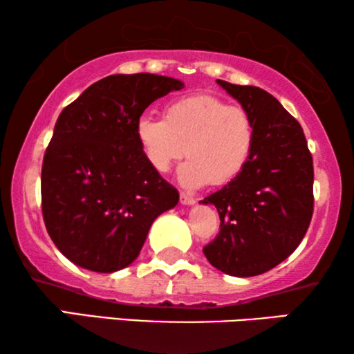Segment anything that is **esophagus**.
Listing matches in <instances>:
<instances>
[{
    "mask_svg": "<svg viewBox=\"0 0 354 354\" xmlns=\"http://www.w3.org/2000/svg\"><path fill=\"white\" fill-rule=\"evenodd\" d=\"M180 203H182V205H185V206H190V205H193V203H195V198L190 196L185 192H180Z\"/></svg>",
    "mask_w": 354,
    "mask_h": 354,
    "instance_id": "esophagus-1",
    "label": "esophagus"
}]
</instances>
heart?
Listing matches in <instances>:
<instances>
[{
  "label": "heart",
  "mask_w": 354,
  "mask_h": 354,
  "mask_svg": "<svg viewBox=\"0 0 354 354\" xmlns=\"http://www.w3.org/2000/svg\"><path fill=\"white\" fill-rule=\"evenodd\" d=\"M135 135L154 172H167L187 153L177 174L182 187H222L234 182L248 164L256 127L243 106L229 104L217 95L195 93L167 103L164 119L140 118Z\"/></svg>",
  "instance_id": "b5f03b06"
}]
</instances>
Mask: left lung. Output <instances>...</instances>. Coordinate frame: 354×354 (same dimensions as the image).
<instances>
[{
  "instance_id": "1",
  "label": "left lung",
  "mask_w": 354,
  "mask_h": 354,
  "mask_svg": "<svg viewBox=\"0 0 354 354\" xmlns=\"http://www.w3.org/2000/svg\"><path fill=\"white\" fill-rule=\"evenodd\" d=\"M253 115L254 149L234 182L201 203L219 212V234L203 253L216 269L253 277L287 259L301 243L314 209V167L297 119L259 86L217 80Z\"/></svg>"
}]
</instances>
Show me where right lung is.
Listing matches in <instances>:
<instances>
[{"instance_id":"right-lung-1","label":"right lung","mask_w":354,"mask_h":354,"mask_svg":"<svg viewBox=\"0 0 354 354\" xmlns=\"http://www.w3.org/2000/svg\"><path fill=\"white\" fill-rule=\"evenodd\" d=\"M180 80L115 74L90 85L56 120L41 166V212L57 250L93 272L137 258L153 221L178 192L148 166L135 125Z\"/></svg>"}]
</instances>
